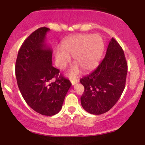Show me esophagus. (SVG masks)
I'll return each instance as SVG.
<instances>
[{
    "instance_id": "esophagus-1",
    "label": "esophagus",
    "mask_w": 145,
    "mask_h": 145,
    "mask_svg": "<svg viewBox=\"0 0 145 145\" xmlns=\"http://www.w3.org/2000/svg\"><path fill=\"white\" fill-rule=\"evenodd\" d=\"M71 84H72V85H74V84H76V83L78 82V80H77V79L71 80Z\"/></svg>"
}]
</instances>
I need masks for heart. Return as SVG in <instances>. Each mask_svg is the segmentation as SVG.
I'll return each mask as SVG.
<instances>
[{"label":"heart","mask_w":145,"mask_h":145,"mask_svg":"<svg viewBox=\"0 0 145 145\" xmlns=\"http://www.w3.org/2000/svg\"><path fill=\"white\" fill-rule=\"evenodd\" d=\"M104 41L99 35L76 34L68 37L62 44V49L55 50L54 57L57 67L65 69L74 56L75 65L69 71L71 78L77 76L80 68L84 71L97 67L104 50Z\"/></svg>","instance_id":"obj_1"}]
</instances>
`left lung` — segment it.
<instances>
[{
  "label": "left lung",
  "instance_id": "left-lung-1",
  "mask_svg": "<svg viewBox=\"0 0 145 145\" xmlns=\"http://www.w3.org/2000/svg\"><path fill=\"white\" fill-rule=\"evenodd\" d=\"M127 73L123 50L112 37L100 64L80 80L84 87L80 97L83 108L93 114H101L110 110L123 93Z\"/></svg>",
  "mask_w": 145,
  "mask_h": 145
}]
</instances>
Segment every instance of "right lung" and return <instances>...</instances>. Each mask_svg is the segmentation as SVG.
<instances>
[{
  "label": "right lung",
  "instance_id": "right-lung-1",
  "mask_svg": "<svg viewBox=\"0 0 145 145\" xmlns=\"http://www.w3.org/2000/svg\"><path fill=\"white\" fill-rule=\"evenodd\" d=\"M49 31L41 27L31 33L20 48L16 62V79L23 98L35 112L46 116L61 110L71 85L52 65V50L44 42Z\"/></svg>",
  "mask_w": 145,
  "mask_h": 145
}]
</instances>
